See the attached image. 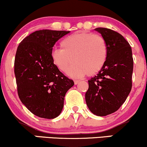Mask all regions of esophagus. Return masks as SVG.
<instances>
[{
  "mask_svg": "<svg viewBox=\"0 0 147 147\" xmlns=\"http://www.w3.org/2000/svg\"><path fill=\"white\" fill-rule=\"evenodd\" d=\"M74 82H75V85H77V84H79V80H74Z\"/></svg>",
  "mask_w": 147,
  "mask_h": 147,
  "instance_id": "1",
  "label": "esophagus"
}]
</instances>
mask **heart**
Instances as JSON below:
<instances>
[{
  "label": "heart",
  "mask_w": 147,
  "mask_h": 147,
  "mask_svg": "<svg viewBox=\"0 0 147 147\" xmlns=\"http://www.w3.org/2000/svg\"><path fill=\"white\" fill-rule=\"evenodd\" d=\"M60 48L51 52L52 62L59 71L65 72L72 61L67 73L73 77L94 75L100 71L107 59L105 40L100 35L91 33L69 35L61 40Z\"/></svg>",
  "instance_id": "obj_1"
}]
</instances>
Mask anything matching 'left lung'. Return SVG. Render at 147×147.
<instances>
[{"label":"left lung","instance_id":"1","mask_svg":"<svg viewBox=\"0 0 147 147\" xmlns=\"http://www.w3.org/2000/svg\"><path fill=\"white\" fill-rule=\"evenodd\" d=\"M105 40L107 55L96 76L88 81L86 101L92 113L105 116L117 111L132 87L134 60L129 42L123 35L107 28H96Z\"/></svg>","mask_w":147,"mask_h":147}]
</instances>
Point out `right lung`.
Masks as SVG:
<instances>
[{"mask_svg":"<svg viewBox=\"0 0 147 147\" xmlns=\"http://www.w3.org/2000/svg\"><path fill=\"white\" fill-rule=\"evenodd\" d=\"M70 31L40 30L26 37L18 47L14 73L21 102L38 117L53 119L61 114L64 96L74 86L54 66L53 47Z\"/></svg>","mask_w":147,"mask_h":147,"instance_id":"right-lung-1","label":"right lung"}]
</instances>
